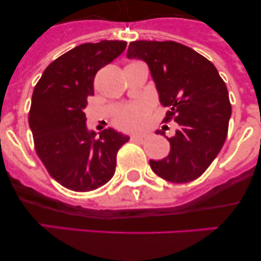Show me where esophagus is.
<instances>
[{"label": "esophagus", "instance_id": "1", "mask_svg": "<svg viewBox=\"0 0 261 261\" xmlns=\"http://www.w3.org/2000/svg\"><path fill=\"white\" fill-rule=\"evenodd\" d=\"M131 140H135V141H143L144 140V136L143 135H136L131 138Z\"/></svg>", "mask_w": 261, "mask_h": 261}]
</instances>
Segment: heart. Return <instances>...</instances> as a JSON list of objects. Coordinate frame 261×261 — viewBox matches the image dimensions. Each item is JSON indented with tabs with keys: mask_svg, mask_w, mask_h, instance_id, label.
I'll use <instances>...</instances> for the list:
<instances>
[{
	"mask_svg": "<svg viewBox=\"0 0 261 261\" xmlns=\"http://www.w3.org/2000/svg\"><path fill=\"white\" fill-rule=\"evenodd\" d=\"M150 114V106L146 102H135L118 110L115 114V123L123 130H135Z\"/></svg>",
	"mask_w": 261,
	"mask_h": 261,
	"instance_id": "heart-1",
	"label": "heart"
}]
</instances>
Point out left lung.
I'll return each mask as SVG.
<instances>
[{"mask_svg":"<svg viewBox=\"0 0 261 261\" xmlns=\"http://www.w3.org/2000/svg\"><path fill=\"white\" fill-rule=\"evenodd\" d=\"M127 58L149 65L160 103L168 109L163 122L178 123L175 135L167 138L169 155L149 162L152 172L172 183L197 179L227 136L231 103L225 82L208 59L175 41H133ZM163 130L156 134L164 135Z\"/></svg>","mask_w":261,"mask_h":261,"instance_id":"left-lung-1","label":"left lung"}]
</instances>
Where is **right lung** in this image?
Returning a JSON list of instances; mask_svg holds the SVG:
<instances>
[{
	"label": "right lung",
	"instance_id": "obj_1",
	"mask_svg": "<svg viewBox=\"0 0 261 261\" xmlns=\"http://www.w3.org/2000/svg\"><path fill=\"white\" fill-rule=\"evenodd\" d=\"M126 41L102 40L75 46L50 63L34 88L29 125L35 151L48 173L74 192H89L111 179L118 149L128 136L106 128L96 138L86 125L87 97L96 73L116 59Z\"/></svg>",
	"mask_w": 261,
	"mask_h": 261
}]
</instances>
